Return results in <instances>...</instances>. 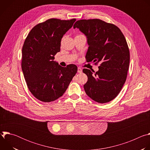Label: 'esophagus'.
I'll return each instance as SVG.
<instances>
[{
  "label": "esophagus",
  "mask_w": 150,
  "mask_h": 150,
  "mask_svg": "<svg viewBox=\"0 0 150 150\" xmlns=\"http://www.w3.org/2000/svg\"><path fill=\"white\" fill-rule=\"evenodd\" d=\"M82 72V69L80 67H78V73H81Z\"/></svg>",
  "instance_id": "esophagus-1"
}]
</instances>
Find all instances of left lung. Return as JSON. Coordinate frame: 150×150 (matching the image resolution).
I'll return each mask as SVG.
<instances>
[{"label": "left lung", "instance_id": "8db88e82", "mask_svg": "<svg viewBox=\"0 0 150 150\" xmlns=\"http://www.w3.org/2000/svg\"><path fill=\"white\" fill-rule=\"evenodd\" d=\"M75 28L87 38V62L100 64L95 74L83 69L88 77L85 91L97 103L109 102L120 93L129 69L130 55L126 39L117 27L98 19L77 21Z\"/></svg>", "mask_w": 150, "mask_h": 150}]
</instances>
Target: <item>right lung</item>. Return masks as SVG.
<instances>
[{"label": "right lung", "mask_w": 150, "mask_h": 150, "mask_svg": "<svg viewBox=\"0 0 150 150\" xmlns=\"http://www.w3.org/2000/svg\"><path fill=\"white\" fill-rule=\"evenodd\" d=\"M76 19H49L35 25L27 35L22 50L21 67L31 94L43 102L53 101L65 93L78 68L62 67L54 61L63 36Z\"/></svg>", "instance_id": "1"}]
</instances>
